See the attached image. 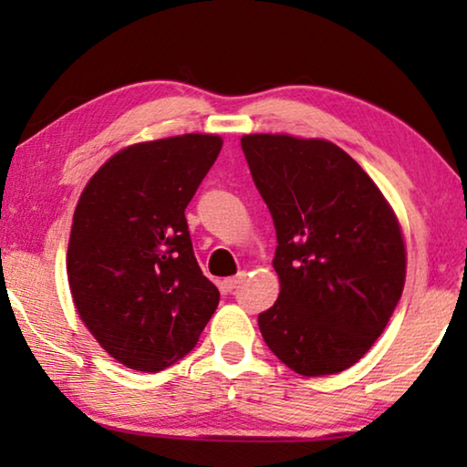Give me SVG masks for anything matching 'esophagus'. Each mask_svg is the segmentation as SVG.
Segmentation results:
<instances>
[{
	"instance_id": "34e87169",
	"label": "esophagus",
	"mask_w": 467,
	"mask_h": 467,
	"mask_svg": "<svg viewBox=\"0 0 467 467\" xmlns=\"http://www.w3.org/2000/svg\"><path fill=\"white\" fill-rule=\"evenodd\" d=\"M243 278H244V274H239V275H233V278H226L224 280V288L228 290V292H233L236 286H239V284L243 282Z\"/></svg>"
}]
</instances>
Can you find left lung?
Here are the masks:
<instances>
[{"label": "left lung", "instance_id": "8db88e82", "mask_svg": "<svg viewBox=\"0 0 467 467\" xmlns=\"http://www.w3.org/2000/svg\"><path fill=\"white\" fill-rule=\"evenodd\" d=\"M275 226L280 295L259 331L305 377L342 373L383 334L404 290L406 247L383 193L327 140L241 138Z\"/></svg>", "mask_w": 467, "mask_h": 467}]
</instances>
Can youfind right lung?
<instances>
[{"instance_id":"right-lung-1","label":"right lung","mask_w":467,"mask_h":467,"mask_svg":"<svg viewBox=\"0 0 467 467\" xmlns=\"http://www.w3.org/2000/svg\"><path fill=\"white\" fill-rule=\"evenodd\" d=\"M223 138L133 144L94 172L74 212L67 280L78 315L121 365L144 373L195 348L220 292L197 265L185 208Z\"/></svg>"}]
</instances>
